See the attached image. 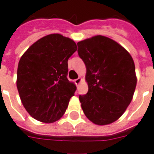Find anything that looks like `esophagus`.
Returning a JSON list of instances; mask_svg holds the SVG:
<instances>
[{
  "label": "esophagus",
  "instance_id": "34e87169",
  "mask_svg": "<svg viewBox=\"0 0 154 154\" xmlns=\"http://www.w3.org/2000/svg\"><path fill=\"white\" fill-rule=\"evenodd\" d=\"M80 82H81V79H80V78H77V79H76L75 80H74V83H75V84L77 86H78L79 84H80Z\"/></svg>",
  "mask_w": 154,
  "mask_h": 154
}]
</instances>
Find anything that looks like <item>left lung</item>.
<instances>
[{
    "label": "left lung",
    "mask_w": 154,
    "mask_h": 154,
    "mask_svg": "<svg viewBox=\"0 0 154 154\" xmlns=\"http://www.w3.org/2000/svg\"><path fill=\"white\" fill-rule=\"evenodd\" d=\"M77 47L88 84V92L79 96L83 111L94 124H111L132 100L137 85L134 60L118 43L101 35L80 41Z\"/></svg>",
    "instance_id": "left-lung-1"
}]
</instances>
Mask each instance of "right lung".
Masks as SVG:
<instances>
[{"instance_id": "right-lung-1", "label": "right lung", "mask_w": 154, "mask_h": 154, "mask_svg": "<svg viewBox=\"0 0 154 154\" xmlns=\"http://www.w3.org/2000/svg\"><path fill=\"white\" fill-rule=\"evenodd\" d=\"M76 51L74 41L54 34L36 41L20 57L17 87L23 106L36 120L53 123L67 110L77 89L67 79V61Z\"/></svg>"}]
</instances>
